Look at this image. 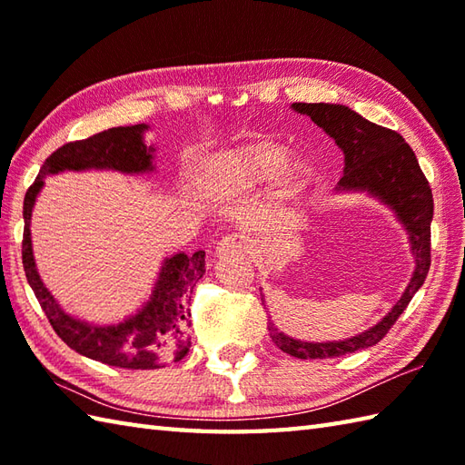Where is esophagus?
Returning <instances> with one entry per match:
<instances>
[{"mask_svg": "<svg viewBox=\"0 0 465 465\" xmlns=\"http://www.w3.org/2000/svg\"><path fill=\"white\" fill-rule=\"evenodd\" d=\"M248 250H250V243L243 233H230L217 242L215 255L217 258H223V255H238V253H245Z\"/></svg>", "mask_w": 465, "mask_h": 465, "instance_id": "esophagus-1", "label": "esophagus"}]
</instances>
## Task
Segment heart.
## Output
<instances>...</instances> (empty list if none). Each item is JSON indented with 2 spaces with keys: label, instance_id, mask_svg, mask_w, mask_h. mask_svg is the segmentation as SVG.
Returning a JSON list of instances; mask_svg holds the SVG:
<instances>
[{
  "label": "heart",
  "instance_id": "heart-1",
  "mask_svg": "<svg viewBox=\"0 0 465 465\" xmlns=\"http://www.w3.org/2000/svg\"><path fill=\"white\" fill-rule=\"evenodd\" d=\"M223 165L242 182H263L278 173L280 182L288 187L298 185L305 173L303 162L288 160L283 147L272 143L245 145L242 150L225 155Z\"/></svg>",
  "mask_w": 465,
  "mask_h": 465
}]
</instances>
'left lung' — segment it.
I'll return each mask as SVG.
<instances>
[{
  "instance_id": "1",
  "label": "left lung",
  "mask_w": 465,
  "mask_h": 465,
  "mask_svg": "<svg viewBox=\"0 0 465 465\" xmlns=\"http://www.w3.org/2000/svg\"><path fill=\"white\" fill-rule=\"evenodd\" d=\"M292 110L310 115L343 152V175L335 192H365L388 205L408 233L410 250L416 262L408 288L383 318L358 335L340 341H302L290 338L270 322V338L285 353L300 360L340 358L345 353L371 348L378 343L413 295L426 282L430 270V238L433 197L426 175L420 170L411 147L388 127L371 124L340 104H292ZM263 302V295H262Z\"/></svg>"
}]
</instances>
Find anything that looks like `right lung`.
Listing matches in <instances>:
<instances>
[{"mask_svg": "<svg viewBox=\"0 0 465 465\" xmlns=\"http://www.w3.org/2000/svg\"><path fill=\"white\" fill-rule=\"evenodd\" d=\"M147 124L112 127L82 142H69L44 162L34 185L24 200V242L22 258L27 283L45 312L55 333L77 353L125 370H155L180 361L190 351L192 313L187 303L195 283L205 273V252L187 255L173 253L162 263L152 295L135 313L115 323H90L64 312L62 305L45 288L35 268L32 250V212L47 175L62 172L112 170L127 175L150 173L153 165V145H145Z\"/></svg>", "mask_w": 465, "mask_h": 465, "instance_id": "add662e5", "label": "right lung"}]
</instances>
